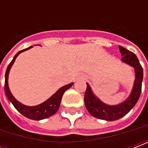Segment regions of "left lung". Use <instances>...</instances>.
Wrapping results in <instances>:
<instances>
[{
  "label": "left lung",
  "instance_id": "1",
  "mask_svg": "<svg viewBox=\"0 0 148 148\" xmlns=\"http://www.w3.org/2000/svg\"><path fill=\"white\" fill-rule=\"evenodd\" d=\"M119 49L123 56L121 61L130 65L135 70L136 79L129 97L119 105L109 106L97 98L93 93L90 85L86 83L87 88L84 98L85 106L90 114L94 117L107 121H116L128 113L138 101L142 89L143 71L136 55L121 46H119Z\"/></svg>",
  "mask_w": 148,
  "mask_h": 148
}]
</instances>
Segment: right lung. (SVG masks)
<instances>
[{"instance_id": "obj_1", "label": "right lung", "mask_w": 148, "mask_h": 148, "mask_svg": "<svg viewBox=\"0 0 148 148\" xmlns=\"http://www.w3.org/2000/svg\"><path fill=\"white\" fill-rule=\"evenodd\" d=\"M32 47H33L31 46V47H27V48L20 51L16 55H15L13 59L12 60L11 62L8 66L6 72H5V94H6V96L8 98V100L11 101L12 104L13 105V106H14L18 112H20L21 114L24 116L25 117L29 118L31 120L40 121V120H43V119H46V118L50 117L51 116H52V115H54L55 113L57 112V111L59 109V106H60V103H61V100L63 93L68 89H70L73 86L74 83L72 82V83L68 84V85H66L64 86L61 87L50 98H48L44 102H42V104L38 105V106H24L23 104H21V102H19L17 100L12 96V94L11 93L10 90H9V88H8V74H9V71L11 69L12 66L14 63L15 60H16V58L18 55H20L21 53H22L23 51H27V50L32 48Z\"/></svg>"}]
</instances>
